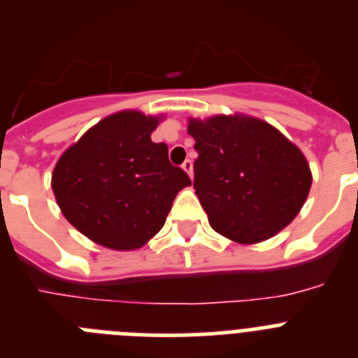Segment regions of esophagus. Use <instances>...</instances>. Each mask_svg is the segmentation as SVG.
Here are the masks:
<instances>
[{"label":"esophagus","instance_id":"esophagus-1","mask_svg":"<svg viewBox=\"0 0 358 358\" xmlns=\"http://www.w3.org/2000/svg\"><path fill=\"white\" fill-rule=\"evenodd\" d=\"M181 166H182V170H185V172L188 173L189 179H194V163H192V159H186L185 163L181 164Z\"/></svg>","mask_w":358,"mask_h":358}]
</instances>
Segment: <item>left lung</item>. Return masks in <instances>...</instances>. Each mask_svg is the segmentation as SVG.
<instances>
[{
    "mask_svg": "<svg viewBox=\"0 0 358 358\" xmlns=\"http://www.w3.org/2000/svg\"><path fill=\"white\" fill-rule=\"evenodd\" d=\"M199 157L194 188L210 226L236 243H258L292 222L312 172L303 152L276 127L248 115L189 118Z\"/></svg>",
    "mask_w": 358,
    "mask_h": 358,
    "instance_id": "1",
    "label": "left lung"
}]
</instances>
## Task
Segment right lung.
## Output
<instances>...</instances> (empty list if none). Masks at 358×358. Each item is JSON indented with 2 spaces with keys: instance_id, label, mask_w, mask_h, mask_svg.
<instances>
[{
  "instance_id": "obj_1",
  "label": "right lung",
  "mask_w": 358,
  "mask_h": 358,
  "mask_svg": "<svg viewBox=\"0 0 358 358\" xmlns=\"http://www.w3.org/2000/svg\"><path fill=\"white\" fill-rule=\"evenodd\" d=\"M159 116L120 110L85 131L59 157L52 189L73 227L115 251L143 248L164 226L176 195L192 185L150 134Z\"/></svg>"
}]
</instances>
